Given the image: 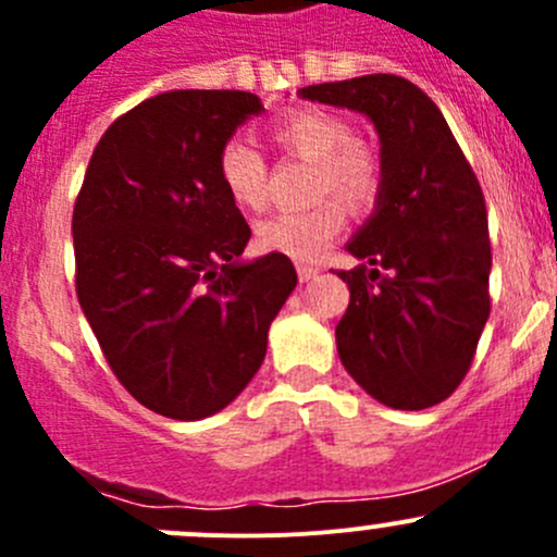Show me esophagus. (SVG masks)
Segmentation results:
<instances>
[{
  "mask_svg": "<svg viewBox=\"0 0 557 557\" xmlns=\"http://www.w3.org/2000/svg\"><path fill=\"white\" fill-rule=\"evenodd\" d=\"M320 274V267H314V263H299V280L301 283H310Z\"/></svg>",
  "mask_w": 557,
  "mask_h": 557,
  "instance_id": "obj_1",
  "label": "esophagus"
}]
</instances>
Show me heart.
Wrapping results in <instances>:
<instances>
[{
	"label": "heart",
	"mask_w": 557,
	"mask_h": 557,
	"mask_svg": "<svg viewBox=\"0 0 557 557\" xmlns=\"http://www.w3.org/2000/svg\"><path fill=\"white\" fill-rule=\"evenodd\" d=\"M272 139L288 156L310 161V210L280 212L258 223L256 243L269 252H283L296 261H314L345 226V203L352 212H367L383 194V161L356 137V126L339 112L323 107H296L272 123ZM218 180L228 199L243 210L258 212L269 199V164L250 143L234 137L218 153ZM336 195V200H323Z\"/></svg>",
	"instance_id": "1"
}]
</instances>
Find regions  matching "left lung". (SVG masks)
Wrapping results in <instances>:
<instances>
[{"label": "left lung", "mask_w": 557, "mask_h": 557, "mask_svg": "<svg viewBox=\"0 0 557 557\" xmlns=\"http://www.w3.org/2000/svg\"><path fill=\"white\" fill-rule=\"evenodd\" d=\"M301 99L363 112L380 134L383 194L347 243L342 367L393 409H429L463 383L491 314V239L480 180L440 107L398 75L320 83Z\"/></svg>", "instance_id": "left-lung-1"}]
</instances>
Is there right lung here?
I'll list each match as a JSON object with an SVG mask.
<instances>
[{
  "mask_svg": "<svg viewBox=\"0 0 557 557\" xmlns=\"http://www.w3.org/2000/svg\"><path fill=\"white\" fill-rule=\"evenodd\" d=\"M263 110L247 91H166L123 112L72 212L75 288L117 383L172 420L234 401L296 288L283 252L239 261L250 226L218 153Z\"/></svg>",
  "mask_w": 557,
  "mask_h": 557,
  "instance_id": "obj_1",
  "label": "right lung"
}]
</instances>
